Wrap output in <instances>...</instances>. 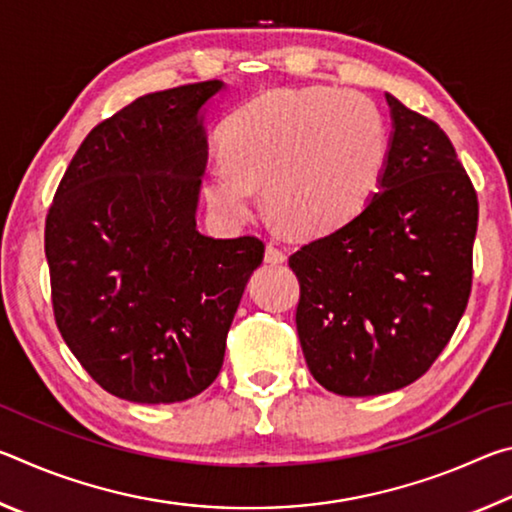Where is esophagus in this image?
<instances>
[{"mask_svg": "<svg viewBox=\"0 0 512 512\" xmlns=\"http://www.w3.org/2000/svg\"><path fill=\"white\" fill-rule=\"evenodd\" d=\"M264 259H266V264H273V266H277V264H284V262H287V255H284V250H280V248L271 244V246H266Z\"/></svg>", "mask_w": 512, "mask_h": 512, "instance_id": "34e87169", "label": "esophagus"}]
</instances>
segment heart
I'll return each instance as SVG.
<instances>
[{"label":"heart","instance_id":"heart-1","mask_svg":"<svg viewBox=\"0 0 512 512\" xmlns=\"http://www.w3.org/2000/svg\"><path fill=\"white\" fill-rule=\"evenodd\" d=\"M386 160V121L368 97L325 85L277 90L232 119L225 149L207 167L205 196L219 219L241 223L264 187L282 228L325 235L363 210Z\"/></svg>","mask_w":512,"mask_h":512}]
</instances>
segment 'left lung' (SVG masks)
<instances>
[{
	"label": "left lung",
	"instance_id": "obj_1",
	"mask_svg": "<svg viewBox=\"0 0 512 512\" xmlns=\"http://www.w3.org/2000/svg\"><path fill=\"white\" fill-rule=\"evenodd\" d=\"M393 133L377 192L289 257L296 327L320 386L345 397L413 384L452 339L472 289L476 192L449 137L386 92Z\"/></svg>",
	"mask_w": 512,
	"mask_h": 512
}]
</instances>
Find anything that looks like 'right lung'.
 Segmentation results:
<instances>
[{"label": "right lung", "instance_id": "obj_1", "mask_svg": "<svg viewBox=\"0 0 512 512\" xmlns=\"http://www.w3.org/2000/svg\"><path fill=\"white\" fill-rule=\"evenodd\" d=\"M203 81L144 94L85 137L45 225L56 325L121 400L173 404L219 375L225 336L264 259L255 237L196 228L207 164Z\"/></svg>", "mask_w": 512, "mask_h": 512}]
</instances>
